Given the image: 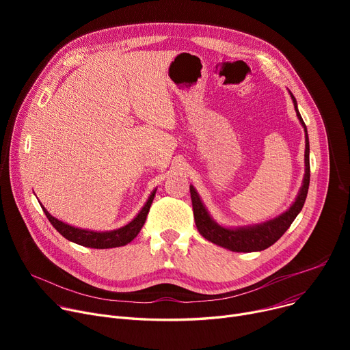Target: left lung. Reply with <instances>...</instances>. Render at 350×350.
Here are the masks:
<instances>
[{"label":"left lung","instance_id":"left-lung-1","mask_svg":"<svg viewBox=\"0 0 350 350\" xmlns=\"http://www.w3.org/2000/svg\"><path fill=\"white\" fill-rule=\"evenodd\" d=\"M291 94V92H289ZM293 106H295L297 116L304 126L305 131V176L302 181V187L298 193L297 200L293 201V204L281 215L277 218L269 219L267 223L256 224L251 227H238V228H226L223 226L217 224L214 219L210 217L208 211L206 210L204 204L201 203L200 196L196 191L193 186H190V194H191V203H193V213L196 219V227L198 232L203 235L206 240L224 247L234 252H254V251H262L271 247L272 244L277 243L280 238L284 235V232L291 227L293 219L301 213L308 189H309V178H310V167H309V137L306 126L302 120V116L298 110L297 99L291 94Z\"/></svg>","mask_w":350,"mask_h":350}]
</instances>
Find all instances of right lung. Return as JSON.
Listing matches in <instances>:
<instances>
[{
	"label": "right lung",
	"mask_w": 350,
	"mask_h": 350,
	"mask_svg": "<svg viewBox=\"0 0 350 350\" xmlns=\"http://www.w3.org/2000/svg\"><path fill=\"white\" fill-rule=\"evenodd\" d=\"M156 190H153V193L150 194L149 200L146 201V204L143 206V208L140 210V213L132 219L131 223L126 224L124 227H120L118 230H112V231H90V230H82V228H77L72 227L69 224H65L62 221H59L58 218L52 217L45 207L41 204L46 218L49 219V223L53 226V228L57 230L62 237H65L66 240L79 244L82 247H89V248H115V247H123L126 244H129L131 241H133L136 235L140 232L146 217L149 214L150 206L153 203Z\"/></svg>",
	"instance_id": "right-lung-1"
}]
</instances>
